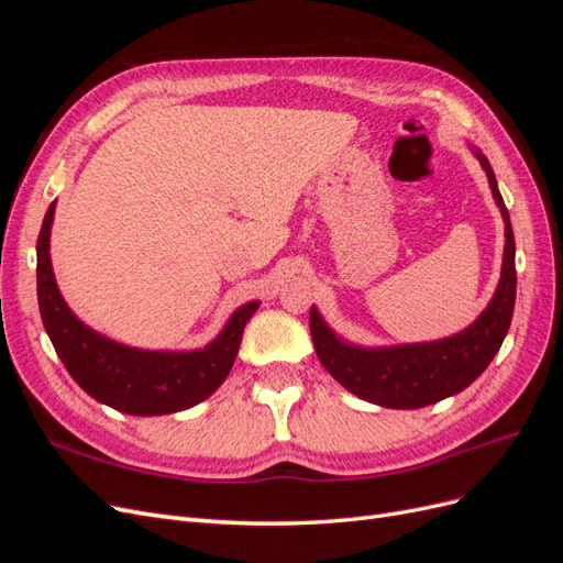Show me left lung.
<instances>
[{
  "instance_id": "8db88e82",
  "label": "left lung",
  "mask_w": 563,
  "mask_h": 563,
  "mask_svg": "<svg viewBox=\"0 0 563 563\" xmlns=\"http://www.w3.org/2000/svg\"><path fill=\"white\" fill-rule=\"evenodd\" d=\"M474 155L484 166L493 199L505 220V253L496 294L472 327L434 343L360 347L340 340L321 314L314 308L310 310V333L319 362L340 385L364 401L385 408H422L457 395L482 376L509 331L517 300L515 232L496 174L479 150H474Z\"/></svg>"
}]
</instances>
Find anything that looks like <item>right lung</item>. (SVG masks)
<instances>
[{
	"label": "right lung",
	"instance_id": "1",
	"mask_svg": "<svg viewBox=\"0 0 563 563\" xmlns=\"http://www.w3.org/2000/svg\"><path fill=\"white\" fill-rule=\"evenodd\" d=\"M54 211L56 201H51L37 240V298L44 329L75 383L96 401L129 416L176 413L211 397L228 378L246 321L261 302L236 310L203 350L152 352L114 343L81 323L58 291L48 255Z\"/></svg>",
	"mask_w": 563,
	"mask_h": 563
}]
</instances>
